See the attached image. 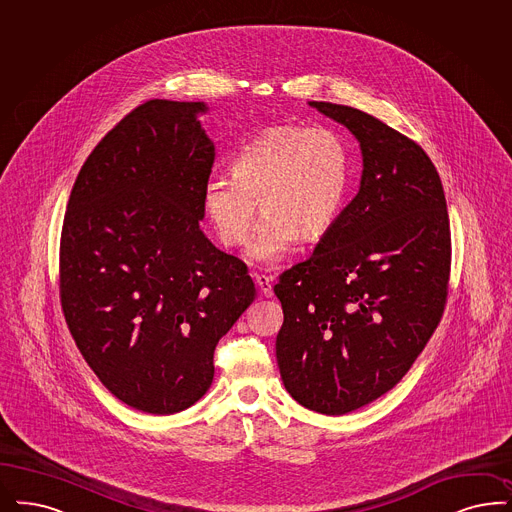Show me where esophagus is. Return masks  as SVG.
I'll return each instance as SVG.
<instances>
[{"mask_svg": "<svg viewBox=\"0 0 512 512\" xmlns=\"http://www.w3.org/2000/svg\"><path fill=\"white\" fill-rule=\"evenodd\" d=\"M256 283L260 286V292L264 294V296H271L273 294V277H269V275H256Z\"/></svg>", "mask_w": 512, "mask_h": 512, "instance_id": "1", "label": "esophagus"}]
</instances>
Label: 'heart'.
I'll list each match as a JSON object with an SVG mask.
<instances>
[{
	"mask_svg": "<svg viewBox=\"0 0 512 512\" xmlns=\"http://www.w3.org/2000/svg\"><path fill=\"white\" fill-rule=\"evenodd\" d=\"M231 172L212 176L203 188L212 228L226 247L243 245L260 203L265 218L250 254L277 262L298 237L319 239L338 220L349 188V150L332 129L275 125L235 155Z\"/></svg>",
	"mask_w": 512,
	"mask_h": 512,
	"instance_id": "1",
	"label": "heart"
}]
</instances>
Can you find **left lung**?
Instances as JSON below:
<instances>
[{
    "mask_svg": "<svg viewBox=\"0 0 512 512\" xmlns=\"http://www.w3.org/2000/svg\"><path fill=\"white\" fill-rule=\"evenodd\" d=\"M309 104L357 136L364 169L313 256L279 275L275 349L290 397L343 416L391 391L431 340L452 235L440 176L417 142L357 108Z\"/></svg>",
    "mask_w": 512,
    "mask_h": 512,
    "instance_id": "left-lung-1",
    "label": "left lung"
}]
</instances>
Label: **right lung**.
I'll use <instances>...</instances> for the list:
<instances>
[{"label": "right lung", "mask_w": 512, "mask_h": 512, "mask_svg": "<svg viewBox=\"0 0 512 512\" xmlns=\"http://www.w3.org/2000/svg\"><path fill=\"white\" fill-rule=\"evenodd\" d=\"M203 102L148 100L77 174L60 233V305L83 359L134 410L169 416L214 378V349L256 288L199 228L214 144Z\"/></svg>", "instance_id": "1"}]
</instances>
